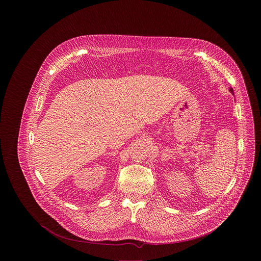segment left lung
I'll return each instance as SVG.
<instances>
[{"instance_id": "left-lung-1", "label": "left lung", "mask_w": 261, "mask_h": 261, "mask_svg": "<svg viewBox=\"0 0 261 261\" xmlns=\"http://www.w3.org/2000/svg\"><path fill=\"white\" fill-rule=\"evenodd\" d=\"M229 91H230V93H231V94H233V95H234V91H233V88L230 87Z\"/></svg>"}]
</instances>
